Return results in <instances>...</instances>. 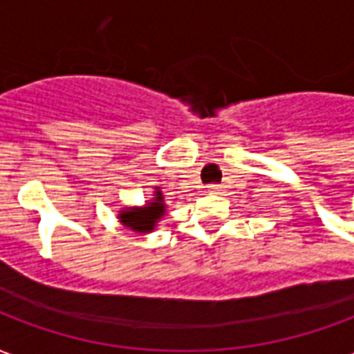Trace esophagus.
Listing matches in <instances>:
<instances>
[{"instance_id": "obj_1", "label": "esophagus", "mask_w": 354, "mask_h": 354, "mask_svg": "<svg viewBox=\"0 0 354 354\" xmlns=\"http://www.w3.org/2000/svg\"><path fill=\"white\" fill-rule=\"evenodd\" d=\"M208 193H222V185H218V184H212V185H208Z\"/></svg>"}]
</instances>
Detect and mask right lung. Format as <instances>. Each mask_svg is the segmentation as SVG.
Listing matches in <instances>:
<instances>
[{"label": "right lung", "instance_id": "right-lung-1", "mask_svg": "<svg viewBox=\"0 0 354 354\" xmlns=\"http://www.w3.org/2000/svg\"><path fill=\"white\" fill-rule=\"evenodd\" d=\"M165 214H167L165 195H162L159 187H153L151 199L146 201L142 207H124L123 210H119L117 218L127 230L147 235L157 227V223L161 222V218Z\"/></svg>", "mask_w": 354, "mask_h": 354}]
</instances>
